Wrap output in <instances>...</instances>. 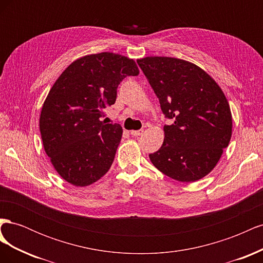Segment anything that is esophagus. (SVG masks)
<instances>
[{"instance_id":"esophagus-1","label":"esophagus","mask_w":263,"mask_h":263,"mask_svg":"<svg viewBox=\"0 0 263 263\" xmlns=\"http://www.w3.org/2000/svg\"><path fill=\"white\" fill-rule=\"evenodd\" d=\"M144 134V130L142 129H139V130H132L130 132V135L134 137H138V136H141V135Z\"/></svg>"}]
</instances>
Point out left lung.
I'll use <instances>...</instances> for the list:
<instances>
[{"mask_svg": "<svg viewBox=\"0 0 263 263\" xmlns=\"http://www.w3.org/2000/svg\"><path fill=\"white\" fill-rule=\"evenodd\" d=\"M137 63L148 79L165 125L161 148L150 161L165 176L194 182L215 168L232 138L233 119L219 85L192 62L171 57H146Z\"/></svg>", "mask_w": 263, "mask_h": 263, "instance_id": "left-lung-1", "label": "left lung"}]
</instances>
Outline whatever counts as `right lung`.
<instances>
[{"label": "right lung", "mask_w": 263, "mask_h": 263, "mask_svg": "<svg viewBox=\"0 0 263 263\" xmlns=\"http://www.w3.org/2000/svg\"><path fill=\"white\" fill-rule=\"evenodd\" d=\"M133 59L113 52L73 61L44 102L39 129L44 149L59 176L76 186L100 180L112 165L123 129L102 121L126 77L138 76Z\"/></svg>", "instance_id": "obj_1"}]
</instances>
